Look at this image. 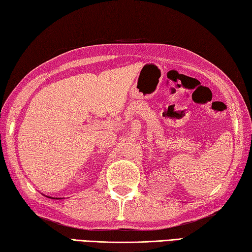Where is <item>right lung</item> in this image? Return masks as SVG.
I'll return each instance as SVG.
<instances>
[{
	"label": "right lung",
	"mask_w": 252,
	"mask_h": 252,
	"mask_svg": "<svg viewBox=\"0 0 252 252\" xmlns=\"http://www.w3.org/2000/svg\"><path fill=\"white\" fill-rule=\"evenodd\" d=\"M48 198H51V197H48ZM51 199H60V198H51Z\"/></svg>",
	"instance_id": "add662e5"
}]
</instances>
